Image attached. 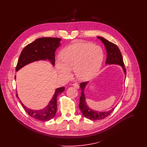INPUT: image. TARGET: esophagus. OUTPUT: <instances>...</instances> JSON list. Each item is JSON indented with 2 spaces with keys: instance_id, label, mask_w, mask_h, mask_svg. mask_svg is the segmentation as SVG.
<instances>
[{
  "instance_id": "1",
  "label": "esophagus",
  "mask_w": 147,
  "mask_h": 147,
  "mask_svg": "<svg viewBox=\"0 0 147 147\" xmlns=\"http://www.w3.org/2000/svg\"><path fill=\"white\" fill-rule=\"evenodd\" d=\"M72 85H73L75 88H76V89H79V85L78 84V83H74V84H72Z\"/></svg>"
}]
</instances>
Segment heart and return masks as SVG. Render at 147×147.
I'll return each instance as SVG.
<instances>
[{"label": "heart", "instance_id": "1", "mask_svg": "<svg viewBox=\"0 0 147 147\" xmlns=\"http://www.w3.org/2000/svg\"><path fill=\"white\" fill-rule=\"evenodd\" d=\"M102 49L90 43L76 42L62 51V58H58L56 67L60 76L69 78L74 68L76 76L80 80H87L94 76L99 71L104 60Z\"/></svg>", "mask_w": 147, "mask_h": 147}]
</instances>
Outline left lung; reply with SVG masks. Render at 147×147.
<instances>
[{
  "instance_id": "1",
  "label": "left lung",
  "mask_w": 147,
  "mask_h": 147,
  "mask_svg": "<svg viewBox=\"0 0 147 147\" xmlns=\"http://www.w3.org/2000/svg\"><path fill=\"white\" fill-rule=\"evenodd\" d=\"M97 38L100 39V40L103 42V43L105 45V48L106 49L107 58H106V64H115L120 65L122 67L123 71L125 75H126V68L125 67V64L123 62V57L118 47L115 44L107 41L103 37H97ZM88 82H83V83H82L80 85V88L82 90L81 97L80 98V104L79 105L80 110L85 117L90 120L96 121V120H101V119H104L111 113V112L114 110V108H113V109H111L109 111H105V112H99L96 110H93L90 108H89L86 103L85 97L84 93V89L85 88V86L88 84Z\"/></svg>"
}]
</instances>
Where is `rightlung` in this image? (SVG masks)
<instances>
[{"label": "right lung", "instance_id": "obj_1", "mask_svg": "<svg viewBox=\"0 0 147 147\" xmlns=\"http://www.w3.org/2000/svg\"><path fill=\"white\" fill-rule=\"evenodd\" d=\"M61 40L59 38L43 37L38 38L26 45L22 50L19 57L16 68V71L29 63L40 60L48 59L54 65L55 62V52L57 47L60 46ZM15 79L16 76H15ZM64 90V86L56 89L55 92L49 104L41 110H31L25 106L20 100V101L29 115L39 121H48L55 116L57 110V97ZM16 97L19 98L18 94Z\"/></svg>", "mask_w": 147, "mask_h": 147}]
</instances>
